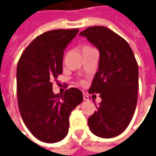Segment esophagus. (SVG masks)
<instances>
[{
	"label": "esophagus",
	"mask_w": 156,
	"mask_h": 156,
	"mask_svg": "<svg viewBox=\"0 0 156 156\" xmlns=\"http://www.w3.org/2000/svg\"><path fill=\"white\" fill-rule=\"evenodd\" d=\"M83 100H84V101H88V96H87V94H83Z\"/></svg>",
	"instance_id": "1"
}]
</instances>
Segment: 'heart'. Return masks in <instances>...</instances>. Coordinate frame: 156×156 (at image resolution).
<instances>
[{
  "mask_svg": "<svg viewBox=\"0 0 156 156\" xmlns=\"http://www.w3.org/2000/svg\"><path fill=\"white\" fill-rule=\"evenodd\" d=\"M85 48H89V47H85Z\"/></svg>",
  "mask_w": 156,
  "mask_h": 156,
  "instance_id": "b5f03b06",
  "label": "heart"
}]
</instances>
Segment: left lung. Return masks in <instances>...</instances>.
Listing matches in <instances>:
<instances>
[{
	"mask_svg": "<svg viewBox=\"0 0 156 156\" xmlns=\"http://www.w3.org/2000/svg\"><path fill=\"white\" fill-rule=\"evenodd\" d=\"M100 52L99 68L89 94H100L101 101L88 118L94 135L112 138L122 134L132 120L138 95V65L129 43L103 26L80 33Z\"/></svg>",
	"mask_w": 156,
	"mask_h": 156,
	"instance_id": "1",
	"label": "left lung"
}]
</instances>
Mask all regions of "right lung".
Listing matches in <instances>:
<instances>
[{
    "label": "right lung",
    "instance_id": "obj_1",
    "mask_svg": "<svg viewBox=\"0 0 156 156\" xmlns=\"http://www.w3.org/2000/svg\"><path fill=\"white\" fill-rule=\"evenodd\" d=\"M79 31L57 29L37 36L17 64V98L21 118L31 134L47 143L62 141L69 132V118L83 95L75 87L54 94L52 81L62 73L64 50Z\"/></svg>",
    "mask_w": 156,
    "mask_h": 156
}]
</instances>
